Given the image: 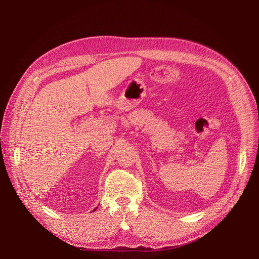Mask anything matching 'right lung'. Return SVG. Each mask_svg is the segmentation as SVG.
I'll use <instances>...</instances> for the list:
<instances>
[{
  "label": "right lung",
  "instance_id": "1",
  "mask_svg": "<svg viewBox=\"0 0 259 259\" xmlns=\"http://www.w3.org/2000/svg\"><path fill=\"white\" fill-rule=\"evenodd\" d=\"M93 211H95V209H94V210H93Z\"/></svg>",
  "mask_w": 259,
  "mask_h": 259
}]
</instances>
